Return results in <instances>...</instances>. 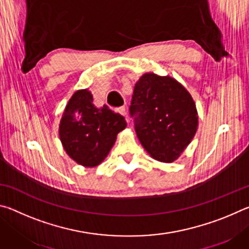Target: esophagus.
<instances>
[{
  "instance_id": "34e87169",
  "label": "esophagus",
  "mask_w": 249,
  "mask_h": 249,
  "mask_svg": "<svg viewBox=\"0 0 249 249\" xmlns=\"http://www.w3.org/2000/svg\"><path fill=\"white\" fill-rule=\"evenodd\" d=\"M117 112L120 113L121 115H123V116H125L126 117V120H127V122H128V119H127V113H126V109H125V107H119L116 109Z\"/></svg>"
}]
</instances>
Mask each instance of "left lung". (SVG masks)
Listing matches in <instances>:
<instances>
[{
  "instance_id": "8db88e82",
  "label": "left lung",
  "mask_w": 249,
  "mask_h": 249,
  "mask_svg": "<svg viewBox=\"0 0 249 249\" xmlns=\"http://www.w3.org/2000/svg\"><path fill=\"white\" fill-rule=\"evenodd\" d=\"M129 113L141 144L160 162L178 159L197 129L195 101L169 75L142 74L135 84Z\"/></svg>"
}]
</instances>
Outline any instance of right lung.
Segmentation results:
<instances>
[{"instance_id":"1","label":"right lung","mask_w":249,"mask_h":249,"mask_svg":"<svg viewBox=\"0 0 249 249\" xmlns=\"http://www.w3.org/2000/svg\"><path fill=\"white\" fill-rule=\"evenodd\" d=\"M126 127V121L107 105L96 107L88 89L71 96L59 124V136L66 153L84 167L103 161L114 145L116 136Z\"/></svg>"}]
</instances>
